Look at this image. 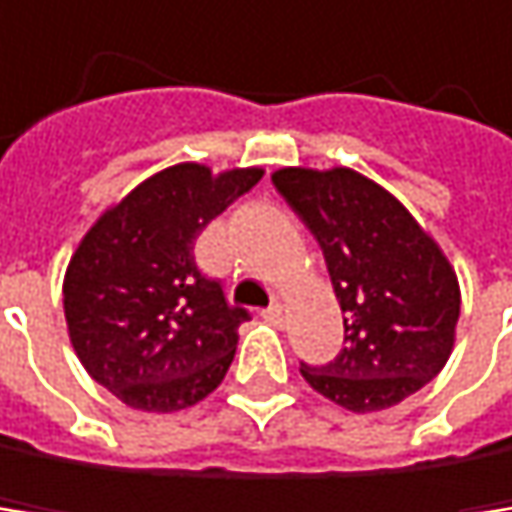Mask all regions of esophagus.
Masks as SVG:
<instances>
[{
    "label": "esophagus",
    "mask_w": 512,
    "mask_h": 512,
    "mask_svg": "<svg viewBox=\"0 0 512 512\" xmlns=\"http://www.w3.org/2000/svg\"><path fill=\"white\" fill-rule=\"evenodd\" d=\"M264 319H270L273 325H282V304H270L264 310Z\"/></svg>",
    "instance_id": "34e87169"
}]
</instances>
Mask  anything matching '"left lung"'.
<instances>
[{
    "label": "left lung",
    "mask_w": 512,
    "mask_h": 512,
    "mask_svg": "<svg viewBox=\"0 0 512 512\" xmlns=\"http://www.w3.org/2000/svg\"><path fill=\"white\" fill-rule=\"evenodd\" d=\"M273 184L322 245L344 313V350L301 365L304 381L356 415L399 405L455 350L461 285L439 242L353 168H279Z\"/></svg>",
    "instance_id": "1"
}]
</instances>
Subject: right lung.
<instances>
[{"label": "right lung", "mask_w": 512, "mask_h": 512, "mask_svg": "<svg viewBox=\"0 0 512 512\" xmlns=\"http://www.w3.org/2000/svg\"><path fill=\"white\" fill-rule=\"evenodd\" d=\"M261 178L264 168H162L110 205L73 251L64 276L70 344L125 405L165 415L221 387L248 313L199 273L193 245Z\"/></svg>", "instance_id": "add662e5"}]
</instances>
